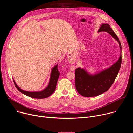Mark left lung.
Listing matches in <instances>:
<instances>
[{"label": "left lung", "instance_id": "8db88e82", "mask_svg": "<svg viewBox=\"0 0 133 133\" xmlns=\"http://www.w3.org/2000/svg\"><path fill=\"white\" fill-rule=\"evenodd\" d=\"M109 33L122 46L119 38L108 24H102L98 32ZM122 63V56L118 61L109 68L95 75L89 74L85 69L78 68L75 69V86L77 91L84 97H94L107 91L114 82L119 71Z\"/></svg>", "mask_w": 133, "mask_h": 133}]
</instances>
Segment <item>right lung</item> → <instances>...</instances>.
<instances>
[{
	"mask_svg": "<svg viewBox=\"0 0 133 133\" xmlns=\"http://www.w3.org/2000/svg\"><path fill=\"white\" fill-rule=\"evenodd\" d=\"M59 75H60V72L58 69V65H57L55 67H54V68L51 70L50 78L48 85L44 90L41 91L30 92V91H25L24 90L21 89L17 85L14 80H13V82L14 83V84L16 87L22 93L31 98L43 99V98H45L50 96L54 92L56 89L57 83Z\"/></svg>",
	"mask_w": 133,
	"mask_h": 133,
	"instance_id": "add662e5",
	"label": "right lung"
}]
</instances>
